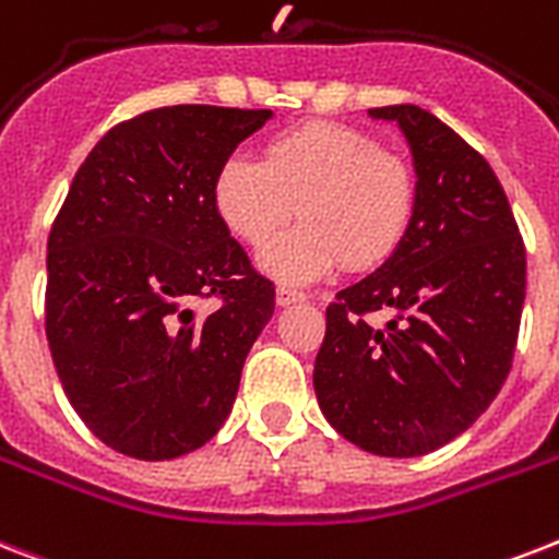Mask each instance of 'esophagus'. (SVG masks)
<instances>
[{"label": "esophagus", "instance_id": "esophagus-1", "mask_svg": "<svg viewBox=\"0 0 559 559\" xmlns=\"http://www.w3.org/2000/svg\"><path fill=\"white\" fill-rule=\"evenodd\" d=\"M275 301H278V307L301 304V301H307V293H301V289H293V287H278L275 289Z\"/></svg>", "mask_w": 559, "mask_h": 559}]
</instances>
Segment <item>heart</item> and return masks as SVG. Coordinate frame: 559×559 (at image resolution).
Segmentation results:
<instances>
[{"label": "heart", "instance_id": "obj_1", "mask_svg": "<svg viewBox=\"0 0 559 559\" xmlns=\"http://www.w3.org/2000/svg\"><path fill=\"white\" fill-rule=\"evenodd\" d=\"M295 202L305 221L273 241ZM212 206L247 247L273 241L258 258L266 275L312 284L342 261L373 270L393 255L411 221L413 177L365 131L307 122L272 138L264 160L229 154L212 177Z\"/></svg>", "mask_w": 559, "mask_h": 559}]
</instances>
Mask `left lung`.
<instances>
[{"label":"left lung","mask_w":559,"mask_h":559,"mask_svg":"<svg viewBox=\"0 0 559 559\" xmlns=\"http://www.w3.org/2000/svg\"><path fill=\"white\" fill-rule=\"evenodd\" d=\"M413 157V212L382 266L335 295L312 384L326 421L379 456H421L500 393L525 301V247L479 152L419 106L370 108ZM391 321L370 328L367 311Z\"/></svg>","instance_id":"obj_1"}]
</instances>
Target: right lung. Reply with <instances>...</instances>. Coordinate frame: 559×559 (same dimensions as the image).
I'll use <instances>...</instances> for the list:
<instances>
[{
	"instance_id": "add662e5",
	"label": "right lung",
	"mask_w": 559,
	"mask_h": 559,
	"mask_svg": "<svg viewBox=\"0 0 559 559\" xmlns=\"http://www.w3.org/2000/svg\"><path fill=\"white\" fill-rule=\"evenodd\" d=\"M272 111L154 108L91 148L48 238L45 333L68 402L108 448L163 462L224 428L275 287L212 206L217 166ZM217 294L209 317L198 297Z\"/></svg>"
}]
</instances>
